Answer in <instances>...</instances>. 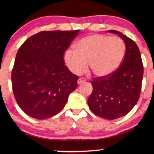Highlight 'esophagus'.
I'll return each mask as SVG.
<instances>
[{
    "mask_svg": "<svg viewBox=\"0 0 154 154\" xmlns=\"http://www.w3.org/2000/svg\"><path fill=\"white\" fill-rule=\"evenodd\" d=\"M86 80L85 79H83V78H80V79L78 80V84H81L83 83H85Z\"/></svg>",
    "mask_w": 154,
    "mask_h": 154,
    "instance_id": "obj_1",
    "label": "esophagus"
}]
</instances>
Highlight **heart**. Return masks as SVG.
<instances>
[{"label":"heart","instance_id":"b5f03b06","mask_svg":"<svg viewBox=\"0 0 154 154\" xmlns=\"http://www.w3.org/2000/svg\"><path fill=\"white\" fill-rule=\"evenodd\" d=\"M125 45L119 37L94 34L83 37L74 45V50L65 52L64 59L71 72L80 75L87 70L88 63L94 75L106 77L121 64Z\"/></svg>","mask_w":154,"mask_h":154}]
</instances>
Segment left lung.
<instances>
[{"instance_id": "8db88e82", "label": "left lung", "mask_w": 154, "mask_h": 154, "mask_svg": "<svg viewBox=\"0 0 154 154\" xmlns=\"http://www.w3.org/2000/svg\"><path fill=\"white\" fill-rule=\"evenodd\" d=\"M108 31L123 39L125 54L121 64L113 73L93 79V90L88 104L95 115L113 120L125 116L138 102L144 67L140 51L134 41L118 31Z\"/></svg>"}]
</instances>
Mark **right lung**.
Segmentation results:
<instances>
[{
  "instance_id": "obj_1",
  "label": "right lung",
  "mask_w": 154,
  "mask_h": 154,
  "mask_svg": "<svg viewBox=\"0 0 154 154\" xmlns=\"http://www.w3.org/2000/svg\"><path fill=\"white\" fill-rule=\"evenodd\" d=\"M79 32L43 31L19 48L12 71V90L19 106L29 116H54L76 89L79 76L65 66L64 54Z\"/></svg>"
}]
</instances>
